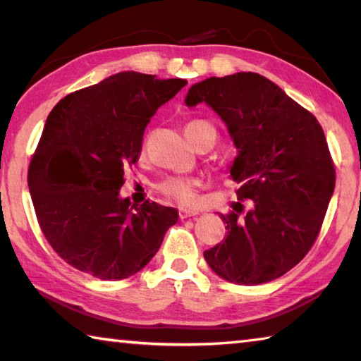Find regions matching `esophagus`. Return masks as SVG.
<instances>
[{
  "mask_svg": "<svg viewBox=\"0 0 361 361\" xmlns=\"http://www.w3.org/2000/svg\"><path fill=\"white\" fill-rule=\"evenodd\" d=\"M195 215H197V212H189V210H183V209L178 212L180 219H186L189 216H195Z\"/></svg>",
  "mask_w": 361,
  "mask_h": 361,
  "instance_id": "esophagus-1",
  "label": "esophagus"
}]
</instances>
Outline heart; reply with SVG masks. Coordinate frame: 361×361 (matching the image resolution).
<instances>
[{
    "instance_id": "b5f03b06",
    "label": "heart",
    "mask_w": 361,
    "mask_h": 361,
    "mask_svg": "<svg viewBox=\"0 0 361 361\" xmlns=\"http://www.w3.org/2000/svg\"><path fill=\"white\" fill-rule=\"evenodd\" d=\"M194 122H189V124H194ZM197 180L183 178V176H172V178L161 183V186H159L162 194H166L167 197L176 200L181 205H192L195 202V199H197Z\"/></svg>"
}]
</instances>
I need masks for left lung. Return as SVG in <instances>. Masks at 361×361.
<instances>
[{
	"mask_svg": "<svg viewBox=\"0 0 361 361\" xmlns=\"http://www.w3.org/2000/svg\"><path fill=\"white\" fill-rule=\"evenodd\" d=\"M207 103L228 127L237 156L229 166L237 199L253 200L221 215L228 235L205 250L219 277L259 285L288 272L319 235L336 172L322 126L277 84L252 71L207 78L185 99Z\"/></svg>",
	"mask_w": 361,
	"mask_h": 361,
	"instance_id": "8db88e82",
	"label": "left lung"
}]
</instances>
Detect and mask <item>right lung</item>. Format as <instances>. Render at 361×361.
Masks as SVG:
<instances>
[{"instance_id": "1", "label": "right lung", "mask_w": 361, "mask_h": 361, "mask_svg": "<svg viewBox=\"0 0 361 361\" xmlns=\"http://www.w3.org/2000/svg\"><path fill=\"white\" fill-rule=\"evenodd\" d=\"M186 79L122 71L60 100L28 169L42 234L70 266L102 280L133 276L157 253L178 212L121 197L146 126Z\"/></svg>"}]
</instances>
